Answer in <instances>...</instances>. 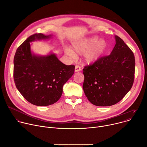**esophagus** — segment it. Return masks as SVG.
<instances>
[{
	"label": "esophagus",
	"mask_w": 147,
	"mask_h": 147,
	"mask_svg": "<svg viewBox=\"0 0 147 147\" xmlns=\"http://www.w3.org/2000/svg\"><path fill=\"white\" fill-rule=\"evenodd\" d=\"M82 70V68L78 66V65H76L75 67V71L76 72H77V71H80Z\"/></svg>",
	"instance_id": "1"
}]
</instances>
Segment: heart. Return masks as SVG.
<instances>
[{
    "mask_svg": "<svg viewBox=\"0 0 147 147\" xmlns=\"http://www.w3.org/2000/svg\"><path fill=\"white\" fill-rule=\"evenodd\" d=\"M73 49L77 54H86L84 56L85 61L87 63H92L98 60L107 52L108 43L104 40L99 41L98 37L94 36L74 43ZM65 51L71 58L76 57V54L71 49H67Z\"/></svg>",
    "mask_w": 147,
    "mask_h": 147,
    "instance_id": "1",
    "label": "heart"
}]
</instances>
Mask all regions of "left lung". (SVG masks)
<instances>
[{"label": "left lung", "instance_id": "obj_1", "mask_svg": "<svg viewBox=\"0 0 147 147\" xmlns=\"http://www.w3.org/2000/svg\"><path fill=\"white\" fill-rule=\"evenodd\" d=\"M116 44L109 56L84 67L83 88L89 101L97 106H110L121 101L134 81L135 57L123 40L115 36Z\"/></svg>", "mask_w": 147, "mask_h": 147}]
</instances>
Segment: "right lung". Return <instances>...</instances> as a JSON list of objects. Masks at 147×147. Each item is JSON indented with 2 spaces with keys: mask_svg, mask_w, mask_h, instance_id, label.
Returning a JSON list of instances; mask_svg holds the SVG:
<instances>
[{
  "mask_svg": "<svg viewBox=\"0 0 147 147\" xmlns=\"http://www.w3.org/2000/svg\"><path fill=\"white\" fill-rule=\"evenodd\" d=\"M50 36L42 33L29 36L18 47L13 60L16 88L26 100L37 106L56 102L63 85L74 73V65L63 64L54 54L43 57L32 54L30 42Z\"/></svg>",
  "mask_w": 147,
  "mask_h": 147,
  "instance_id": "1",
  "label": "right lung"
}]
</instances>
